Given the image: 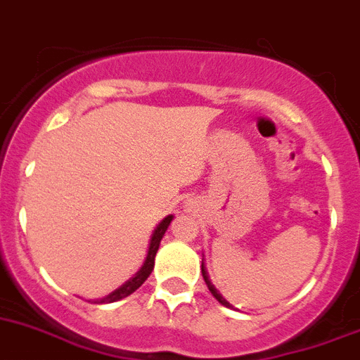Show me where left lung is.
Listing matches in <instances>:
<instances>
[{
  "mask_svg": "<svg viewBox=\"0 0 360 360\" xmlns=\"http://www.w3.org/2000/svg\"><path fill=\"white\" fill-rule=\"evenodd\" d=\"M201 272H202V277H205V283H206V286H207V290L211 291V295L214 296V300H217L218 303H221V305L224 307H227V309H232V305L231 303L227 302V300L224 298V296H221V292L217 290V288L213 286V283H211L210 281V276H207V270H206V266H205V255H202V263H201Z\"/></svg>",
  "mask_w": 360,
  "mask_h": 360,
  "instance_id": "1",
  "label": "left lung"
}]
</instances>
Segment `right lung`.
Here are the masks:
<instances>
[{
  "instance_id": "1",
  "label": "right lung",
  "mask_w": 360,
  "mask_h": 360,
  "mask_svg": "<svg viewBox=\"0 0 360 360\" xmlns=\"http://www.w3.org/2000/svg\"><path fill=\"white\" fill-rule=\"evenodd\" d=\"M172 220H173V214H168V217L162 218L161 224H159L158 227L154 229L153 236H150V240H149V250H147V257H146V260H143L142 266L139 269V272H136L133 277H129V279L126 281L123 286H120L117 290L109 292L105 298L94 300L91 303L120 302V300H123V298H126V296L131 295V292H135L140 286H142L143 283H146V279L150 276V272H153V269H154V258H155V253H158V250H159V244H161L162 236H165V232L168 231Z\"/></svg>"
}]
</instances>
